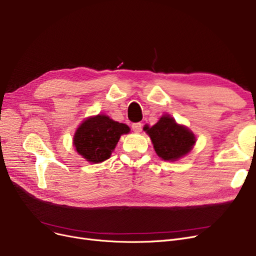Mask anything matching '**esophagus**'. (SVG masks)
Instances as JSON below:
<instances>
[{
    "mask_svg": "<svg viewBox=\"0 0 256 256\" xmlns=\"http://www.w3.org/2000/svg\"><path fill=\"white\" fill-rule=\"evenodd\" d=\"M132 130L135 132H140L142 130V124L140 122L132 124Z\"/></svg>",
    "mask_w": 256,
    "mask_h": 256,
    "instance_id": "1",
    "label": "esophagus"
}]
</instances>
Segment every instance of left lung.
I'll return each instance as SVG.
<instances>
[{"instance_id":"left-lung-1","label":"left lung","mask_w":256,"mask_h":256,"mask_svg":"<svg viewBox=\"0 0 256 256\" xmlns=\"http://www.w3.org/2000/svg\"><path fill=\"white\" fill-rule=\"evenodd\" d=\"M154 144L156 154L164 160H176L189 154L195 145L194 134L184 126L176 124L170 115H163L158 122L144 128Z\"/></svg>"}]
</instances>
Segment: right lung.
<instances>
[{"label": "right lung", "instance_id": "right-lung-1", "mask_svg": "<svg viewBox=\"0 0 256 256\" xmlns=\"http://www.w3.org/2000/svg\"><path fill=\"white\" fill-rule=\"evenodd\" d=\"M130 128L109 116L96 115L84 120L74 136V146L78 154L93 164L104 162L111 156L120 136Z\"/></svg>", "mask_w": 256, "mask_h": 256}]
</instances>
